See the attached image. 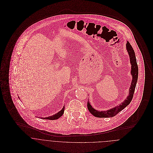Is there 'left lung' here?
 Segmentation results:
<instances>
[{"mask_svg":"<svg viewBox=\"0 0 153 153\" xmlns=\"http://www.w3.org/2000/svg\"><path fill=\"white\" fill-rule=\"evenodd\" d=\"M126 48L127 52L128 53L130 56V61L131 63V74L132 77L131 85L129 90V95L127 97V98L124 101V102H121V104L117 105L114 108H112L110 109L107 111H98V110L94 109L89 103L88 101L87 103L88 109L89 111L95 117L98 118H109V117H113L116 115L118 113H119L121 111H122L124 108H125L128 105L130 104L131 102V100L133 97V95L134 93L135 88L137 84V79H138V68L137 64L136 58L134 51L132 48L131 45L127 41L126 44Z\"/></svg>","mask_w":153,"mask_h":153,"instance_id":"left-lung-1","label":"left lung"}]
</instances>
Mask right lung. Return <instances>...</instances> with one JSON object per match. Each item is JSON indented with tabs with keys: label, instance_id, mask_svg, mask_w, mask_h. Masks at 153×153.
<instances>
[{
	"label": "right lung",
	"instance_id": "1",
	"mask_svg": "<svg viewBox=\"0 0 153 153\" xmlns=\"http://www.w3.org/2000/svg\"><path fill=\"white\" fill-rule=\"evenodd\" d=\"M64 109H65V106H64L63 108L61 109L59 112L58 113L55 114V115H53L52 116L48 117H45V118H42V119H45V120H57L59 118H60L64 114Z\"/></svg>",
	"mask_w": 153,
	"mask_h": 153
}]
</instances>
